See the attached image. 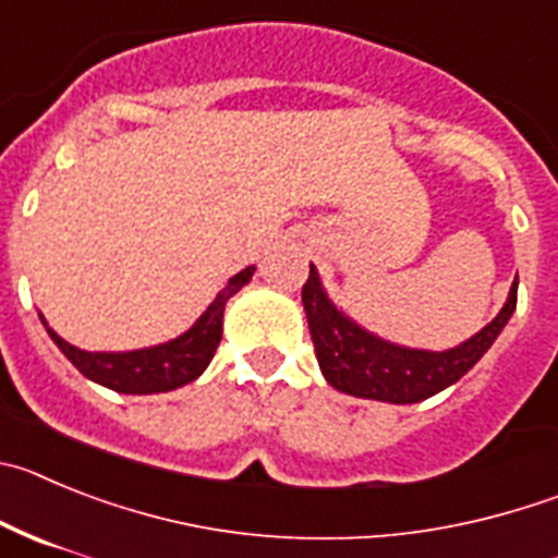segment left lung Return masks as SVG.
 <instances>
[{
	"instance_id": "left-lung-1",
	"label": "left lung",
	"mask_w": 558,
	"mask_h": 558,
	"mask_svg": "<svg viewBox=\"0 0 558 558\" xmlns=\"http://www.w3.org/2000/svg\"><path fill=\"white\" fill-rule=\"evenodd\" d=\"M301 301L320 373L335 390L371 401L417 403L457 385L487 354L518 306V276L500 313L482 331L446 351L409 349L367 331L329 299L313 263Z\"/></svg>"
}]
</instances>
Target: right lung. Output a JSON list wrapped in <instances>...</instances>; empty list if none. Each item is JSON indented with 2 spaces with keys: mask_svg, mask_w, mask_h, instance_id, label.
I'll use <instances>...</instances> for the list:
<instances>
[{
  "mask_svg": "<svg viewBox=\"0 0 558 558\" xmlns=\"http://www.w3.org/2000/svg\"><path fill=\"white\" fill-rule=\"evenodd\" d=\"M254 265L234 274L227 282V288L213 299V304L198 315L196 324L187 331H182L173 340L160 342V345H149V349L135 351H82L71 342H65L52 326L44 320L46 331L54 340L60 351L69 356L71 365L88 376L96 385L107 387V390L124 392V396H155V392H171L177 387H185L196 381L207 365L216 356L218 342L223 335V310L227 301L238 293L240 288L252 282Z\"/></svg>",
  "mask_w": 558,
  "mask_h": 558,
  "instance_id": "1",
  "label": "right lung"
}]
</instances>
